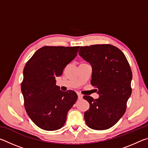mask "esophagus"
Instances as JSON below:
<instances>
[{
    "instance_id": "1",
    "label": "esophagus",
    "mask_w": 148,
    "mask_h": 148,
    "mask_svg": "<svg viewBox=\"0 0 148 148\" xmlns=\"http://www.w3.org/2000/svg\"><path fill=\"white\" fill-rule=\"evenodd\" d=\"M77 97H78L79 100H81L82 98H83V95L80 93H77Z\"/></svg>"
}]
</instances>
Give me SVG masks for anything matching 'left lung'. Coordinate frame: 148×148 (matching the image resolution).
Listing matches in <instances>:
<instances>
[{
	"instance_id": "8db88e82",
	"label": "left lung",
	"mask_w": 148,
	"mask_h": 148,
	"mask_svg": "<svg viewBox=\"0 0 148 148\" xmlns=\"http://www.w3.org/2000/svg\"><path fill=\"white\" fill-rule=\"evenodd\" d=\"M92 66L91 84L99 97L83 98L90 107L84 113L89 128L105 130L112 127L123 116L131 95L132 71L124 53L110 44L80 47L79 51Z\"/></svg>"
}]
</instances>
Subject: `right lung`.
<instances>
[{
	"mask_svg": "<svg viewBox=\"0 0 148 148\" xmlns=\"http://www.w3.org/2000/svg\"><path fill=\"white\" fill-rule=\"evenodd\" d=\"M79 46H44L37 50L23 69L21 92L26 112L34 123L46 131L61 129L77 95L62 91L56 77L75 59Z\"/></svg>",
	"mask_w": 148,
	"mask_h": 148,
	"instance_id": "right-lung-1",
	"label": "right lung"
}]
</instances>
